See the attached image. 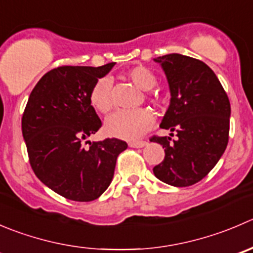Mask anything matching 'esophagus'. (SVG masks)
I'll use <instances>...</instances> for the list:
<instances>
[{"instance_id": "obj_1", "label": "esophagus", "mask_w": 253, "mask_h": 253, "mask_svg": "<svg viewBox=\"0 0 253 253\" xmlns=\"http://www.w3.org/2000/svg\"><path fill=\"white\" fill-rule=\"evenodd\" d=\"M147 144L146 141H131L128 142V146L132 147V148H141V147H144Z\"/></svg>"}]
</instances>
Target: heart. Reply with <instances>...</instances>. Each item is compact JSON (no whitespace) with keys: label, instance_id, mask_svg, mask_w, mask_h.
<instances>
[{"label":"heart","instance_id":"heart-1","mask_svg":"<svg viewBox=\"0 0 253 253\" xmlns=\"http://www.w3.org/2000/svg\"><path fill=\"white\" fill-rule=\"evenodd\" d=\"M127 79L137 87L148 91L157 84V78L151 69L143 65H136L126 73ZM112 83L109 77L100 78L90 91V104L100 114H109L114 107L112 101ZM148 100L154 105H159L162 99L158 95H149ZM153 124V116L146 109L133 111H117L107 119L105 131L109 136L121 139H136L141 137Z\"/></svg>","mask_w":253,"mask_h":253}]
</instances>
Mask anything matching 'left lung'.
I'll list each match as a JSON object with an SVG mask.
<instances>
[{
	"mask_svg": "<svg viewBox=\"0 0 253 253\" xmlns=\"http://www.w3.org/2000/svg\"><path fill=\"white\" fill-rule=\"evenodd\" d=\"M154 60L161 63L171 95L161 127L178 138L151 137L166 153L153 173L169 185H193L209 174L226 149L229 97L215 73L199 59L174 53Z\"/></svg>",
	"mask_w": 253,
	"mask_h": 253,
	"instance_id": "left-lung-1",
	"label": "left lung"
}]
</instances>
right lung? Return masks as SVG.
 <instances>
[{
  "label": "right lung",
  "mask_w": 253,
  "mask_h": 253,
  "mask_svg": "<svg viewBox=\"0 0 253 253\" xmlns=\"http://www.w3.org/2000/svg\"><path fill=\"white\" fill-rule=\"evenodd\" d=\"M115 63L102 67L63 65L37 83L22 116V133L34 174L53 192L74 202H91L109 188L125 141H83L101 127L90 91Z\"/></svg>",
  "instance_id": "1"
}]
</instances>
